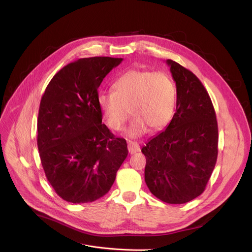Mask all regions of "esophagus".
<instances>
[{"label": "esophagus", "mask_w": 252, "mask_h": 252, "mask_svg": "<svg viewBox=\"0 0 252 252\" xmlns=\"http://www.w3.org/2000/svg\"><path fill=\"white\" fill-rule=\"evenodd\" d=\"M127 149H128V153L130 155H133L137 152H139V146L137 145V142L135 141H128V145H127Z\"/></svg>", "instance_id": "1"}]
</instances>
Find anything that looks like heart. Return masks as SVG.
Here are the masks:
<instances>
[{
  "label": "heart",
  "mask_w": 252,
  "mask_h": 252,
  "mask_svg": "<svg viewBox=\"0 0 252 252\" xmlns=\"http://www.w3.org/2000/svg\"><path fill=\"white\" fill-rule=\"evenodd\" d=\"M176 90L171 78L161 71L129 69L112 85V93L100 94L97 104L105 124L120 130L129 114L133 117L126 133L136 137L164 128L171 121Z\"/></svg>",
  "instance_id": "b5f03b06"
}]
</instances>
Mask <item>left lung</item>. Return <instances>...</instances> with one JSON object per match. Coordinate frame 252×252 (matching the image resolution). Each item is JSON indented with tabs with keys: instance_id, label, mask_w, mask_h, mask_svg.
<instances>
[{
	"instance_id": "1",
	"label": "left lung",
	"mask_w": 252,
	"mask_h": 252,
	"mask_svg": "<svg viewBox=\"0 0 252 252\" xmlns=\"http://www.w3.org/2000/svg\"><path fill=\"white\" fill-rule=\"evenodd\" d=\"M176 86V110L165 130L141 149L151 192L171 204L200 195L218 158L219 128L211 99L201 82L183 65L166 60Z\"/></svg>"
}]
</instances>
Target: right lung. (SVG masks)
Instances as JSON below:
<instances>
[{"label": "right lung", "mask_w": 252, "mask_h": 252, "mask_svg": "<svg viewBox=\"0 0 252 252\" xmlns=\"http://www.w3.org/2000/svg\"><path fill=\"white\" fill-rule=\"evenodd\" d=\"M122 58L80 59L54 76L42 96L38 149L49 183L63 200L94 201L109 192L127 157L125 138L101 123L97 89Z\"/></svg>", "instance_id": "obj_1"}]
</instances>
